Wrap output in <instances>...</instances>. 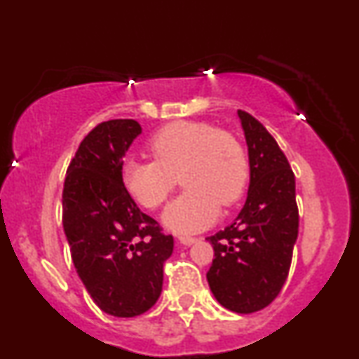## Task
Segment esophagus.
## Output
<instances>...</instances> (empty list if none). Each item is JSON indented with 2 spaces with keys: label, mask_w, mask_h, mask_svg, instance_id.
<instances>
[{
  "label": "esophagus",
  "mask_w": 359,
  "mask_h": 359,
  "mask_svg": "<svg viewBox=\"0 0 359 359\" xmlns=\"http://www.w3.org/2000/svg\"><path fill=\"white\" fill-rule=\"evenodd\" d=\"M179 241L182 243L184 246H191V245H194V243H196L197 240H196V238H192V236H179Z\"/></svg>",
  "instance_id": "34e87169"
}]
</instances>
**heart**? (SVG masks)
Returning <instances> with one entry per match:
<instances>
[{
  "mask_svg": "<svg viewBox=\"0 0 359 359\" xmlns=\"http://www.w3.org/2000/svg\"><path fill=\"white\" fill-rule=\"evenodd\" d=\"M154 160L130 158L121 167L126 192L147 209L168 199L180 175L185 191L163 212L175 233H197L211 226L221 204L241 199L250 179L245 147L226 130L204 121H174L148 140Z\"/></svg>",
  "mask_w": 359,
  "mask_h": 359,
  "instance_id": "1",
  "label": "heart"
}]
</instances>
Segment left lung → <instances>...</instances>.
<instances>
[{"instance_id":"left-lung-1","label":"left lung","mask_w":359,"mask_h":359,"mask_svg":"<svg viewBox=\"0 0 359 359\" xmlns=\"http://www.w3.org/2000/svg\"><path fill=\"white\" fill-rule=\"evenodd\" d=\"M250 155V189L233 224L205 238L214 248L208 282L217 302L238 314L270 306L290 270L299 234L295 175L265 126L238 109Z\"/></svg>"}]
</instances>
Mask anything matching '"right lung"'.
<instances>
[{
	"mask_svg": "<svg viewBox=\"0 0 359 359\" xmlns=\"http://www.w3.org/2000/svg\"><path fill=\"white\" fill-rule=\"evenodd\" d=\"M142 133L135 119H108L86 135L62 192V224L77 275L106 314L135 317L162 294L174 236L140 211L121 182L123 156Z\"/></svg>",
	"mask_w": 359,
	"mask_h": 359,
	"instance_id": "right-lung-1",
	"label": "right lung"
}]
</instances>
